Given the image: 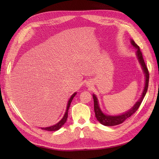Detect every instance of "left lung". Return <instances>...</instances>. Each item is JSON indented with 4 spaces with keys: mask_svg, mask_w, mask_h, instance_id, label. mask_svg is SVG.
Returning a JSON list of instances; mask_svg holds the SVG:
<instances>
[{
    "mask_svg": "<svg viewBox=\"0 0 159 159\" xmlns=\"http://www.w3.org/2000/svg\"><path fill=\"white\" fill-rule=\"evenodd\" d=\"M131 43L134 48H137V59L139 60V61L141 64V67H142V69L143 70V72L145 74V76H146V83H145V87L143 89V92L142 93V95L140 98V99L137 101V102L134 104V105L131 108L130 110L126 111V113H124L121 115H119V116H109V115H105L102 113V111L100 110L98 104V101L95 94H93V102H94V111H95L96 114V117L99 122L104 125V126H116V125L120 124L123 123L124 121L128 119V117H130L132 115L134 114L139 109L140 107L141 102L144 98L145 96H146V92L148 91V83H149V72H148V67H146V63L144 62V60L143 58L142 53H141V50L139 49V46H137V43H135L133 40H131Z\"/></svg>",
    "mask_w": 159,
    "mask_h": 159,
    "instance_id": "1",
    "label": "left lung"
}]
</instances>
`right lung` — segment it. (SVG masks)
Masks as SVG:
<instances>
[{
    "mask_svg": "<svg viewBox=\"0 0 159 159\" xmlns=\"http://www.w3.org/2000/svg\"><path fill=\"white\" fill-rule=\"evenodd\" d=\"M76 92L73 93L72 95V96L70 97V98L69 99L68 102H67V106L66 111L65 115H64V116L63 117L62 119L58 123L56 124L55 125H53V126H50V127L42 128V130H48V131H56V130H58L59 128H61L63 126V124L66 122L67 119V116H68V114H67V113H68V109H69V107L70 106V104H71V102H72V99L74 98V97L76 96Z\"/></svg>",
    "mask_w": 159,
    "mask_h": 159,
    "instance_id": "add662e5",
    "label": "right lung"
}]
</instances>
